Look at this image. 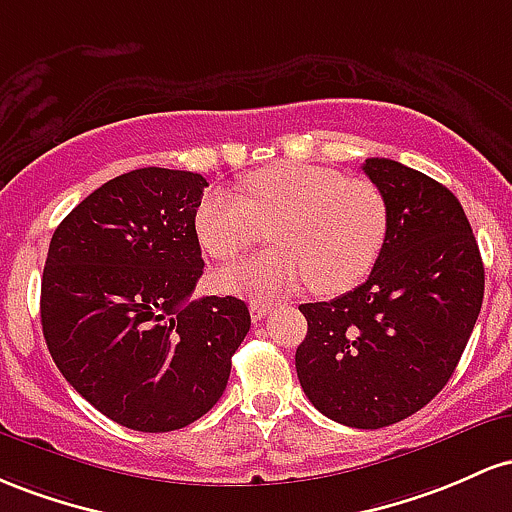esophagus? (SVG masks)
Instances as JSON below:
<instances>
[{"label": "esophagus", "instance_id": "esophagus-1", "mask_svg": "<svg viewBox=\"0 0 512 512\" xmlns=\"http://www.w3.org/2000/svg\"><path fill=\"white\" fill-rule=\"evenodd\" d=\"M251 309V317H254V321H263L268 317V314L273 312V304H266V302H251L249 304Z\"/></svg>", "mask_w": 512, "mask_h": 512}]
</instances>
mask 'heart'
<instances>
[{"label": "heart", "mask_w": 512, "mask_h": 512, "mask_svg": "<svg viewBox=\"0 0 512 512\" xmlns=\"http://www.w3.org/2000/svg\"><path fill=\"white\" fill-rule=\"evenodd\" d=\"M239 193L212 188L195 210V232L210 256L232 261L266 237L273 246L217 273L234 295L273 297L302 283L343 292L375 268L389 232L382 188L333 166L278 162L241 181Z\"/></svg>", "instance_id": "1"}]
</instances>
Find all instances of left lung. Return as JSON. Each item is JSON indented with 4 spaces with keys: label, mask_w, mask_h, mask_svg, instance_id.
<instances>
[{
    "label": "left lung",
    "mask_w": 512,
    "mask_h": 512,
    "mask_svg": "<svg viewBox=\"0 0 512 512\" xmlns=\"http://www.w3.org/2000/svg\"><path fill=\"white\" fill-rule=\"evenodd\" d=\"M389 232L370 278L331 302L300 304L295 353L304 394L331 421L375 430L404 421L445 387L484 300V263L459 200L394 159H365Z\"/></svg>",
    "instance_id": "8db88e82"
}]
</instances>
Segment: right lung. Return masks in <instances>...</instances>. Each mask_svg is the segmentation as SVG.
Here are the masks:
<instances>
[{
	"label": "right lung",
	"mask_w": 512,
	"mask_h": 512,
	"mask_svg": "<svg viewBox=\"0 0 512 512\" xmlns=\"http://www.w3.org/2000/svg\"><path fill=\"white\" fill-rule=\"evenodd\" d=\"M208 181L135 169L86 195L50 239L40 321L94 409L142 433L186 428L225 392L251 329L237 297L188 302L203 275L195 210Z\"/></svg>",
	"instance_id": "add662e5"
}]
</instances>
